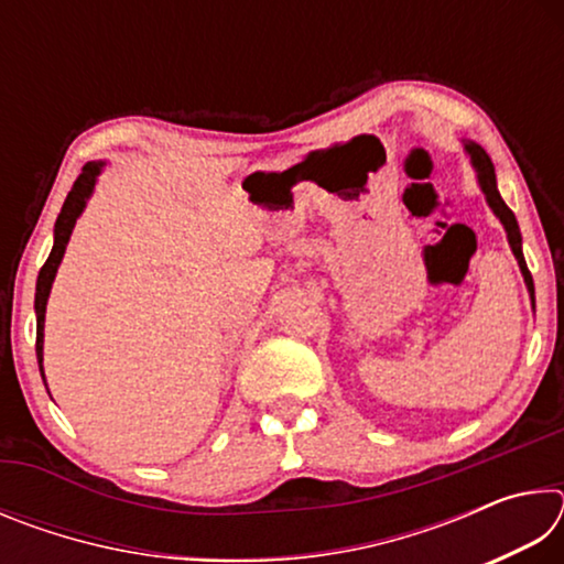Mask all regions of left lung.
Instances as JSON below:
<instances>
[{
  "label": "left lung",
  "mask_w": 564,
  "mask_h": 564,
  "mask_svg": "<svg viewBox=\"0 0 564 564\" xmlns=\"http://www.w3.org/2000/svg\"><path fill=\"white\" fill-rule=\"evenodd\" d=\"M465 151H467V154H470V161H473V166L477 171V184H480L485 198H488V206L492 208V214L498 216L500 224L505 226V234H508V243L512 248L514 259H518V263H520V271H522L524 283H528V291H530V299L534 301V285H532V275L528 271V263H524V256H522V236H520L518 218H514V214L510 212L508 204L502 202L498 184H495V166H492V161H490L488 154H485V149L473 144V141H467Z\"/></svg>",
  "instance_id": "obj_1"
}]
</instances>
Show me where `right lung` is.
Returning a JSON list of instances; mask_svg holds the SVG:
<instances>
[{"label": "right lung", "instance_id": "obj_1", "mask_svg": "<svg viewBox=\"0 0 564 564\" xmlns=\"http://www.w3.org/2000/svg\"><path fill=\"white\" fill-rule=\"evenodd\" d=\"M101 169H104V161H89V164L82 169L79 178L74 181L69 196H66L62 212H59V216H56L52 253H50V259H46V263L42 265L40 279H36V295H34V311H36V360H40V370H42L44 386H46V378H44L42 360H44V313H46V301H50V291H52L54 275H56V269H59V263L64 259L66 243H69V236L74 231L76 218L82 216L84 206H87L91 191H94V184H97V176L101 174Z\"/></svg>", "mask_w": 564, "mask_h": 564}]
</instances>
